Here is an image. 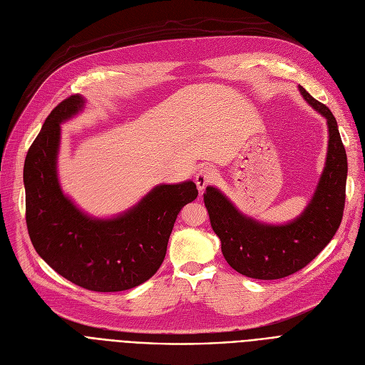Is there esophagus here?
I'll return each mask as SVG.
<instances>
[{"mask_svg":"<svg viewBox=\"0 0 365 365\" xmlns=\"http://www.w3.org/2000/svg\"><path fill=\"white\" fill-rule=\"evenodd\" d=\"M217 178H219V173H217V170H216L215 167H212V165H208V167L201 168V170L197 173V176H195V183H197L198 189H201V190H202L207 185H212V183H215V182L217 180Z\"/></svg>","mask_w":365,"mask_h":365,"instance_id":"esophagus-1","label":"esophagus"}]
</instances>
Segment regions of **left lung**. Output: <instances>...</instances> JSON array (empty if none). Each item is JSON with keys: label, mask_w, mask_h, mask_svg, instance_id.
<instances>
[{"label": "left lung", "mask_w": 365, "mask_h": 365, "mask_svg": "<svg viewBox=\"0 0 365 365\" xmlns=\"http://www.w3.org/2000/svg\"><path fill=\"white\" fill-rule=\"evenodd\" d=\"M312 108L327 118L329 153L317 192L303 215L284 226L260 225L242 216L217 189L207 187L204 202L222 253L234 269L256 279H279L311 263L340 226L346 198L348 158L331 110L300 86Z\"/></svg>", "instance_id": "left-lung-1"}]
</instances>
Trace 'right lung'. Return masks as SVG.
Masks as SVG:
<instances>
[{"instance_id":"add662e5","label":"right lung","mask_w":365,"mask_h":365,"mask_svg":"<svg viewBox=\"0 0 365 365\" xmlns=\"http://www.w3.org/2000/svg\"><path fill=\"white\" fill-rule=\"evenodd\" d=\"M81 106L78 94L62 101L28 150V234L36 253L68 281L91 292H123L160 269L178 215L197 198L198 189L194 182L161 185L117 219L93 220L83 215L62 194L56 176L59 124Z\"/></svg>"}]
</instances>
